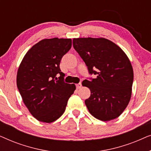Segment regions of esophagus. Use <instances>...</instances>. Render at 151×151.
<instances>
[{"instance_id": "obj_1", "label": "esophagus", "mask_w": 151, "mask_h": 151, "mask_svg": "<svg viewBox=\"0 0 151 151\" xmlns=\"http://www.w3.org/2000/svg\"><path fill=\"white\" fill-rule=\"evenodd\" d=\"M81 86H82V84L80 83H80L76 84V88H77L78 89H79V88H81Z\"/></svg>"}]
</instances>
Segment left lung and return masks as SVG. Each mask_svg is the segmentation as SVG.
Segmentation results:
<instances>
[{
  "instance_id": "obj_1",
  "label": "left lung",
  "mask_w": 151,
  "mask_h": 151,
  "mask_svg": "<svg viewBox=\"0 0 151 151\" xmlns=\"http://www.w3.org/2000/svg\"><path fill=\"white\" fill-rule=\"evenodd\" d=\"M73 48L96 78L82 82L91 90L85 104L93 116L102 121L117 118L131 97L133 70L120 47L106 38H73Z\"/></svg>"
}]
</instances>
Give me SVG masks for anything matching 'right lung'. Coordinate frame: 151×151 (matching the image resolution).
Returning a JSON list of instances; mask_svg holds the SVG:
<instances>
[{
  "label": "right lung",
  "instance_id": "right-lung-1",
  "mask_svg": "<svg viewBox=\"0 0 151 151\" xmlns=\"http://www.w3.org/2000/svg\"><path fill=\"white\" fill-rule=\"evenodd\" d=\"M71 45V39L42 40L27 52L18 68V91L27 108L38 121L51 123L58 119L76 90L74 84L65 83V74L60 69L62 58Z\"/></svg>",
  "mask_w": 151,
  "mask_h": 151
}]
</instances>
